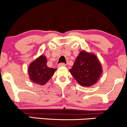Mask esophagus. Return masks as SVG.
Here are the masks:
<instances>
[{
  "instance_id": "1",
  "label": "esophagus",
  "mask_w": 127,
  "mask_h": 127,
  "mask_svg": "<svg viewBox=\"0 0 127 127\" xmlns=\"http://www.w3.org/2000/svg\"><path fill=\"white\" fill-rule=\"evenodd\" d=\"M65 64L64 63H60L59 65H58V67H64L65 66Z\"/></svg>"
}]
</instances>
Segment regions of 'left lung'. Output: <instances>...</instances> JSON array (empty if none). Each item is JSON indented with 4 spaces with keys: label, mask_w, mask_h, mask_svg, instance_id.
Segmentation results:
<instances>
[{
    "label": "left lung",
    "mask_w": 127,
    "mask_h": 127,
    "mask_svg": "<svg viewBox=\"0 0 127 127\" xmlns=\"http://www.w3.org/2000/svg\"><path fill=\"white\" fill-rule=\"evenodd\" d=\"M69 71L80 85L87 87L98 82L103 73L98 57L94 53L84 50L79 52Z\"/></svg>",
    "instance_id": "obj_1"
}]
</instances>
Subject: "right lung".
Here are the masks:
<instances>
[{"instance_id": "obj_1", "label": "right lung", "mask_w": 127, "mask_h": 127, "mask_svg": "<svg viewBox=\"0 0 127 127\" xmlns=\"http://www.w3.org/2000/svg\"><path fill=\"white\" fill-rule=\"evenodd\" d=\"M46 63L47 59L42 54L29 64L28 73L32 82L43 85L52 78L57 68L48 67Z\"/></svg>"}]
</instances>
